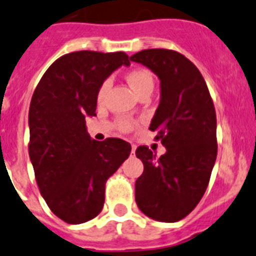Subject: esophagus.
<instances>
[{
	"mask_svg": "<svg viewBox=\"0 0 256 256\" xmlns=\"http://www.w3.org/2000/svg\"><path fill=\"white\" fill-rule=\"evenodd\" d=\"M135 150H136L135 144H132V154H135Z\"/></svg>",
	"mask_w": 256,
	"mask_h": 256,
	"instance_id": "1",
	"label": "esophagus"
}]
</instances>
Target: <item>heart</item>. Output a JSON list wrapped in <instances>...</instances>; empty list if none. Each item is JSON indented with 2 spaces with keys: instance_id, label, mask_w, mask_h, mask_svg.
Instances as JSON below:
<instances>
[{
  "instance_id": "obj_1",
  "label": "heart",
  "mask_w": 256,
  "mask_h": 256,
  "mask_svg": "<svg viewBox=\"0 0 256 256\" xmlns=\"http://www.w3.org/2000/svg\"><path fill=\"white\" fill-rule=\"evenodd\" d=\"M126 79H128L130 87L132 88V91L138 96L140 95L142 92L147 91V90H154V76H152L151 72L147 70V68H134V70L128 72ZM109 87H110V80L105 79L98 90V96L96 98H98V102H104L105 96L108 94ZM135 124H136V122L134 120H132V118L128 117L118 118L117 122H116L117 128L122 132H132Z\"/></svg>"
}]
</instances>
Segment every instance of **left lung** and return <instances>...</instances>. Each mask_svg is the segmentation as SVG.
I'll list each match as a JSON object with an SVG mask.
<instances>
[{"mask_svg":"<svg viewBox=\"0 0 256 256\" xmlns=\"http://www.w3.org/2000/svg\"><path fill=\"white\" fill-rule=\"evenodd\" d=\"M160 79L161 100L150 130L166 152L147 146L135 154L144 170L135 182V202L148 218L176 222L190 214L207 190L216 156V112L204 78L184 54L144 49L130 57Z\"/></svg>","mask_w":256,"mask_h":256,"instance_id":"8db88e82","label":"left lung"}]
</instances>
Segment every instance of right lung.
<instances>
[{
  "instance_id": "obj_1",
  "label": "right lung",
  "mask_w": 256,
  "mask_h": 256,
  "mask_svg": "<svg viewBox=\"0 0 256 256\" xmlns=\"http://www.w3.org/2000/svg\"><path fill=\"white\" fill-rule=\"evenodd\" d=\"M122 65H130L124 52L68 53L49 66L32 95L30 158L44 200L68 224L102 212L105 184L132 151L122 139L92 140L86 128V117L96 114L98 87Z\"/></svg>"
}]
</instances>
